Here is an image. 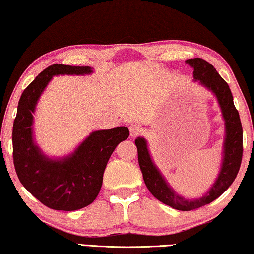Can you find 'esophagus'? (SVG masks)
Wrapping results in <instances>:
<instances>
[{
  "label": "esophagus",
  "instance_id": "obj_1",
  "mask_svg": "<svg viewBox=\"0 0 254 254\" xmlns=\"http://www.w3.org/2000/svg\"><path fill=\"white\" fill-rule=\"evenodd\" d=\"M128 128H130L131 136H136L137 134H140L141 132V127L137 126V124H131V126L128 127Z\"/></svg>",
  "mask_w": 254,
  "mask_h": 254
}]
</instances>
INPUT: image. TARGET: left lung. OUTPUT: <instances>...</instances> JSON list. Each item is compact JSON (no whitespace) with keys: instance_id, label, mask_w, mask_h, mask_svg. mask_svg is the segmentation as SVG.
Here are the masks:
<instances>
[{"instance_id":"8db88e82","label":"left lung","mask_w":254,"mask_h":254,"mask_svg":"<svg viewBox=\"0 0 254 254\" xmlns=\"http://www.w3.org/2000/svg\"><path fill=\"white\" fill-rule=\"evenodd\" d=\"M186 64L194 68V80L198 81L200 86L216 97L224 120L225 136L223 141L221 169L212 187L199 198L187 199L184 196L178 195L152 160L148 148V141L142 136L135 139L140 169L142 171L143 180L149 191L161 203L178 210H192L203 207L218 198L234 182L239 173L243 153L242 124L239 112L234 106L229 85L206 60L191 58L187 59Z\"/></svg>"}]
</instances>
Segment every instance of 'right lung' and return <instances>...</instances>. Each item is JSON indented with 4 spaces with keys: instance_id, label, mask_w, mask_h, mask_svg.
Listing matches in <instances>:
<instances>
[{
    "instance_id": "add662e5",
    "label": "right lung",
    "mask_w": 254,
    "mask_h": 254,
    "mask_svg": "<svg viewBox=\"0 0 254 254\" xmlns=\"http://www.w3.org/2000/svg\"><path fill=\"white\" fill-rule=\"evenodd\" d=\"M91 74L92 67L55 64L36 77L19 101L12 131L16 175L30 194L56 210L80 209L95 200L111 154L130 134L126 127L94 131L74 151L57 158L47 156L37 144L33 134V114L53 77Z\"/></svg>"
}]
</instances>
